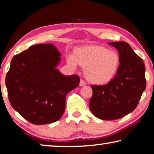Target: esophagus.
I'll return each mask as SVG.
<instances>
[{
  "mask_svg": "<svg viewBox=\"0 0 154 154\" xmlns=\"http://www.w3.org/2000/svg\"><path fill=\"white\" fill-rule=\"evenodd\" d=\"M79 85H80V86H84V85H86V83H85V81H83V80L81 79V81H80V83H79Z\"/></svg>",
  "mask_w": 154,
  "mask_h": 154,
  "instance_id": "1",
  "label": "esophagus"
}]
</instances>
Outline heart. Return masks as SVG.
<instances>
[{
  "instance_id": "1",
  "label": "heart",
  "mask_w": 154,
  "mask_h": 154,
  "mask_svg": "<svg viewBox=\"0 0 154 154\" xmlns=\"http://www.w3.org/2000/svg\"><path fill=\"white\" fill-rule=\"evenodd\" d=\"M67 62L75 68L76 64L84 68L88 81L95 85L110 82L119 71L121 57L116 50L102 45H87L77 48Z\"/></svg>"
}]
</instances>
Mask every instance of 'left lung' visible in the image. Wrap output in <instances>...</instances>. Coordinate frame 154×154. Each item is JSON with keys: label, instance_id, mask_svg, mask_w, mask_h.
Returning a JSON list of instances; mask_svg holds the SVG:
<instances>
[{"label": "left lung", "instance_id": "8db88e82", "mask_svg": "<svg viewBox=\"0 0 154 154\" xmlns=\"http://www.w3.org/2000/svg\"><path fill=\"white\" fill-rule=\"evenodd\" d=\"M109 45L118 50L121 57L119 71L104 85H91L90 109L94 116L105 121L119 119L134 111L146 88L145 66L142 59L126 42Z\"/></svg>", "mask_w": 154, "mask_h": 154}]
</instances>
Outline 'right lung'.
<instances>
[{
    "mask_svg": "<svg viewBox=\"0 0 154 154\" xmlns=\"http://www.w3.org/2000/svg\"><path fill=\"white\" fill-rule=\"evenodd\" d=\"M60 55L52 44H38L12 59L5 78L10 103L35 125L58 121L64 112L67 93L79 85V75L66 76L56 68Z\"/></svg>",
    "mask_w": 154,
    "mask_h": 154,
    "instance_id": "add662e5",
    "label": "right lung"
}]
</instances>
